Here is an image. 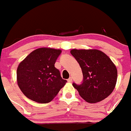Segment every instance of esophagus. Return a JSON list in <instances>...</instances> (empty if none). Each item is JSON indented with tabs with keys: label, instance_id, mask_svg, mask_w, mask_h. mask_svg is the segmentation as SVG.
I'll list each match as a JSON object with an SVG mask.
<instances>
[{
	"label": "esophagus",
	"instance_id": "34e87169",
	"mask_svg": "<svg viewBox=\"0 0 131 131\" xmlns=\"http://www.w3.org/2000/svg\"><path fill=\"white\" fill-rule=\"evenodd\" d=\"M72 80H73V79H72V78L71 77V78H69V79L67 80L68 82H72Z\"/></svg>",
	"mask_w": 131,
	"mask_h": 131
}]
</instances>
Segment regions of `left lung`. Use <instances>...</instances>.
Listing matches in <instances>:
<instances>
[{"label": "left lung", "instance_id": "8db88e82", "mask_svg": "<svg viewBox=\"0 0 131 131\" xmlns=\"http://www.w3.org/2000/svg\"><path fill=\"white\" fill-rule=\"evenodd\" d=\"M73 56L80 64L83 73L81 84L73 83L81 97L93 103L107 98L117 82V69L110 58L97 49H72Z\"/></svg>", "mask_w": 131, "mask_h": 131}]
</instances>
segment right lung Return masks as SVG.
Segmentation results:
<instances>
[{"mask_svg":"<svg viewBox=\"0 0 131 131\" xmlns=\"http://www.w3.org/2000/svg\"><path fill=\"white\" fill-rule=\"evenodd\" d=\"M60 49L39 48L32 51L17 69V81L27 98L39 103H49L67 83L54 67Z\"/></svg>","mask_w":131,"mask_h":131,"instance_id":"add662e5","label":"right lung"}]
</instances>
